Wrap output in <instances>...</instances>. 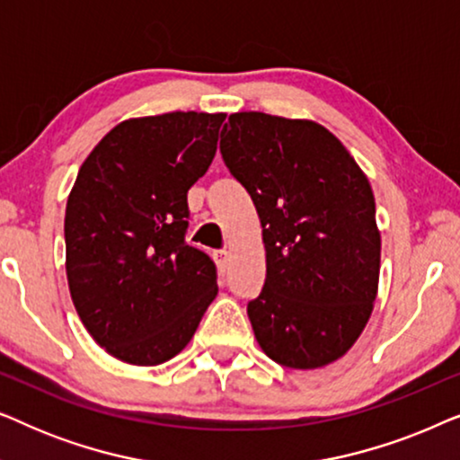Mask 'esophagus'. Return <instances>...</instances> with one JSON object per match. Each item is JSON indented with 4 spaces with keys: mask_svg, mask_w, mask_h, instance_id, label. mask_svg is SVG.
Returning <instances> with one entry per match:
<instances>
[{
    "mask_svg": "<svg viewBox=\"0 0 460 460\" xmlns=\"http://www.w3.org/2000/svg\"><path fill=\"white\" fill-rule=\"evenodd\" d=\"M213 260H216V266L219 270V274L224 276L226 268H228V251H224V249L213 251Z\"/></svg>",
    "mask_w": 460,
    "mask_h": 460,
    "instance_id": "34e87169",
    "label": "esophagus"
}]
</instances>
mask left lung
Returning <instances> with one entry per match:
<instances>
[{"label":"left lung","instance_id":"obj_1","mask_svg":"<svg viewBox=\"0 0 460 460\" xmlns=\"http://www.w3.org/2000/svg\"><path fill=\"white\" fill-rule=\"evenodd\" d=\"M219 150L253 200L266 244V282L247 307L257 343L288 368L339 360L379 291L381 232L367 173L310 119L234 112Z\"/></svg>","mask_w":460,"mask_h":460}]
</instances>
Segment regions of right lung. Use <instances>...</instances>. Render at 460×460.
Wrapping results in <instances>:
<instances>
[{
    "label": "right lung",
    "mask_w": 460,
    "mask_h": 460,
    "mask_svg": "<svg viewBox=\"0 0 460 460\" xmlns=\"http://www.w3.org/2000/svg\"><path fill=\"white\" fill-rule=\"evenodd\" d=\"M224 119H125L79 169L65 216L68 291L93 341L117 360H172L216 299V266L184 234L188 190L209 169Z\"/></svg>",
    "instance_id": "right-lung-1"
}]
</instances>
